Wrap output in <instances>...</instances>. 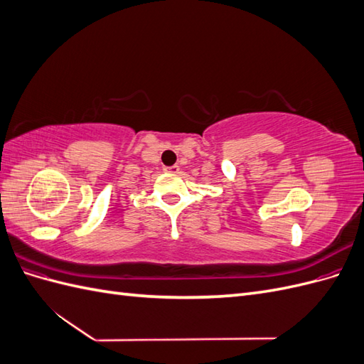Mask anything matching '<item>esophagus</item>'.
<instances>
[{"instance_id":"obj_1","label":"esophagus","mask_w":364,"mask_h":364,"mask_svg":"<svg viewBox=\"0 0 364 364\" xmlns=\"http://www.w3.org/2000/svg\"><path fill=\"white\" fill-rule=\"evenodd\" d=\"M165 173H179V165H171V167H165Z\"/></svg>"}]
</instances>
